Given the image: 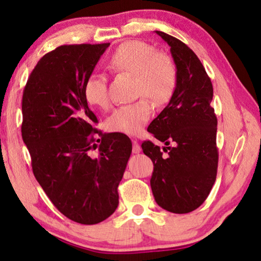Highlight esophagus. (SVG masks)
I'll return each instance as SVG.
<instances>
[{"mask_svg":"<svg viewBox=\"0 0 261 261\" xmlns=\"http://www.w3.org/2000/svg\"><path fill=\"white\" fill-rule=\"evenodd\" d=\"M132 151H133L134 153H139L141 151L140 143L136 140H133V149H132Z\"/></svg>","mask_w":261,"mask_h":261,"instance_id":"34e87169","label":"esophagus"}]
</instances>
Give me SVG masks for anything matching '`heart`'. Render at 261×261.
Instances as JSON below:
<instances>
[{
  "instance_id": "b5f03b06",
  "label": "heart",
  "mask_w": 261,
  "mask_h": 261,
  "mask_svg": "<svg viewBox=\"0 0 261 261\" xmlns=\"http://www.w3.org/2000/svg\"><path fill=\"white\" fill-rule=\"evenodd\" d=\"M108 67L112 72L135 77V92L146 96L156 105L170 101L178 83V70L173 59L144 41L123 42L111 54ZM83 93L93 108L106 109L110 105L108 80L101 75H90L83 87ZM152 113V106L145 97L132 104L119 106L108 119L112 132L136 135L146 126Z\"/></svg>"
}]
</instances>
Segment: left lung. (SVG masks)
I'll use <instances>...</instances> for the list:
<instances>
[{
  "mask_svg": "<svg viewBox=\"0 0 261 261\" xmlns=\"http://www.w3.org/2000/svg\"><path fill=\"white\" fill-rule=\"evenodd\" d=\"M156 33L170 46L178 83L148 132L165 146H174L163 148L166 155L151 141L141 147L153 163L150 186L157 204L174 214H186L201 206L216 180L219 149L217 118L211 105L213 84L189 46L170 34Z\"/></svg>",
  "mask_w": 261,
  "mask_h": 261,
  "instance_id": "left-lung-1",
  "label": "left lung"
}]
</instances>
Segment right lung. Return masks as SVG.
<instances>
[{
    "mask_svg": "<svg viewBox=\"0 0 261 261\" xmlns=\"http://www.w3.org/2000/svg\"><path fill=\"white\" fill-rule=\"evenodd\" d=\"M109 46L58 47L38 61L23 91L22 138L34 177L58 211L81 224L113 214L132 152L127 135L93 127L97 117L83 93Z\"/></svg>",
    "mask_w": 261,
    "mask_h": 261,
    "instance_id": "obj_1",
    "label": "right lung"
}]
</instances>
